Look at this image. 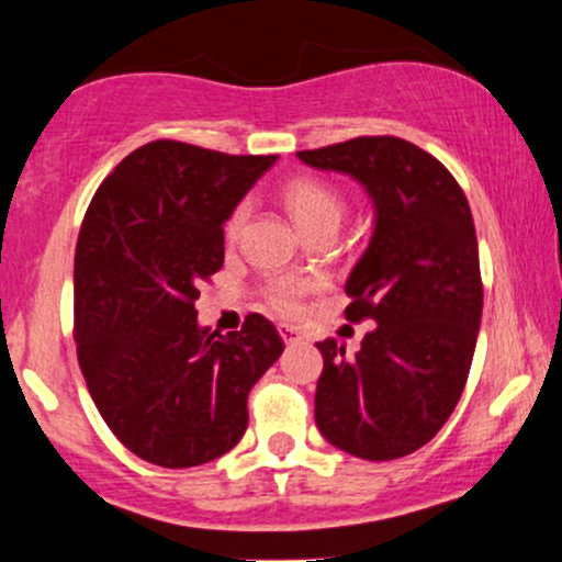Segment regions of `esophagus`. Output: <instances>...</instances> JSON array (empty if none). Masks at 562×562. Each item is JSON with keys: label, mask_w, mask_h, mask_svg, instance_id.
<instances>
[{"label": "esophagus", "mask_w": 562, "mask_h": 562, "mask_svg": "<svg viewBox=\"0 0 562 562\" xmlns=\"http://www.w3.org/2000/svg\"><path fill=\"white\" fill-rule=\"evenodd\" d=\"M280 335L285 344H295V340H301L299 327H293V325H280Z\"/></svg>", "instance_id": "34e87169"}]
</instances>
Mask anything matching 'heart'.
<instances>
[{
  "label": "heart",
  "instance_id": "obj_1",
  "mask_svg": "<svg viewBox=\"0 0 562 562\" xmlns=\"http://www.w3.org/2000/svg\"><path fill=\"white\" fill-rule=\"evenodd\" d=\"M282 203H285L293 222L299 224L301 232H306L308 237L322 235V232H333L335 235L348 214V200L344 192L314 177L290 179V182L282 187ZM245 218H248V209H245L243 203L235 205L232 214L227 216V222H224V240L235 243L237 237H240ZM312 290H317V282L308 280V277L280 274L269 277V280L263 282L261 299L269 308H274L277 314L290 317V314L299 312L303 295H308Z\"/></svg>",
  "mask_w": 562,
  "mask_h": 562
}]
</instances>
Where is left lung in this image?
<instances>
[{
	"label": "left lung",
	"mask_w": 562,
	"mask_h": 562,
	"mask_svg": "<svg viewBox=\"0 0 562 562\" xmlns=\"http://www.w3.org/2000/svg\"><path fill=\"white\" fill-rule=\"evenodd\" d=\"M314 169L351 173L375 203L370 248L346 282V319L375 322L357 357L335 338L314 420L333 447L398 460L434 438L465 391L483 312L473 214L430 153L398 137H357L301 150Z\"/></svg>",
	"instance_id": "left-lung-1"
}]
</instances>
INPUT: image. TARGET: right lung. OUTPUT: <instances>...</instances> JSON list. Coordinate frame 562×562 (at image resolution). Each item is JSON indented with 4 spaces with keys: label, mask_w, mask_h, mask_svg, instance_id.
I'll use <instances>...</instances> for the list:
<instances>
[{
    "label": "right lung",
    "mask_w": 562,
    "mask_h": 562,
    "mask_svg": "<svg viewBox=\"0 0 562 562\" xmlns=\"http://www.w3.org/2000/svg\"><path fill=\"white\" fill-rule=\"evenodd\" d=\"M277 156L177 139L137 147L97 187L74 263V338L102 420L160 468L216 460L248 428V393L280 359L261 314L198 327L200 285L224 263V222Z\"/></svg>",
    "instance_id": "obj_1"
}]
</instances>
